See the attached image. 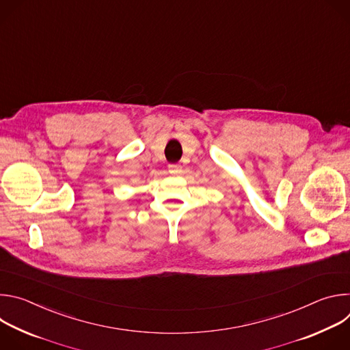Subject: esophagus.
<instances>
[{
    "label": "esophagus",
    "mask_w": 350,
    "mask_h": 350,
    "mask_svg": "<svg viewBox=\"0 0 350 350\" xmlns=\"http://www.w3.org/2000/svg\"><path fill=\"white\" fill-rule=\"evenodd\" d=\"M181 172V166L180 165H169V173L172 174H178Z\"/></svg>",
    "instance_id": "esophagus-1"
}]
</instances>
